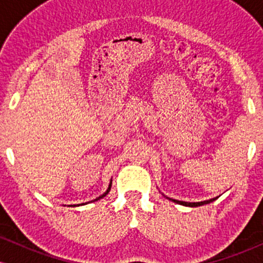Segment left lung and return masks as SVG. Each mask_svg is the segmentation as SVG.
<instances>
[{
    "mask_svg": "<svg viewBox=\"0 0 263 263\" xmlns=\"http://www.w3.org/2000/svg\"><path fill=\"white\" fill-rule=\"evenodd\" d=\"M170 200L174 201V203L177 204H180V205H184V206H190V208H195V206H201V205H205V204H209L211 201L216 200V198H213V199H209V200H204V201H198V203H188V201H180V200H176V199H171L168 198Z\"/></svg>",
    "mask_w": 263,
    "mask_h": 263,
    "instance_id": "obj_1",
    "label": "left lung"
}]
</instances>
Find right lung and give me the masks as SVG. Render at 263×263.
<instances>
[{"instance_id": "add662e5", "label": "right lung", "mask_w": 263, "mask_h": 263, "mask_svg": "<svg viewBox=\"0 0 263 263\" xmlns=\"http://www.w3.org/2000/svg\"><path fill=\"white\" fill-rule=\"evenodd\" d=\"M111 184H112V180H111V182H110V184H108V188H107V190H106V192H105V193H104V194H102V195H100V197H99V198H96V199H95V200H92V201H96V200H100V199H101V198L106 197V195L108 194V192H110V189H111ZM79 205H80V204H78V205H70V206H79Z\"/></svg>"}]
</instances>
